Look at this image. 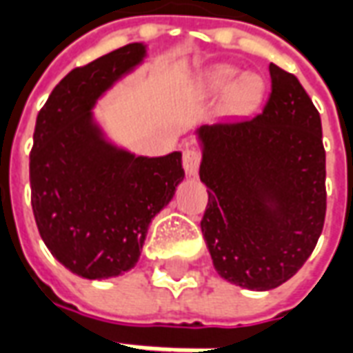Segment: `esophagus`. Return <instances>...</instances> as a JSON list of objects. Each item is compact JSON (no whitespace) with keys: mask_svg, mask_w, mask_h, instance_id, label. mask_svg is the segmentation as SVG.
Wrapping results in <instances>:
<instances>
[{"mask_svg":"<svg viewBox=\"0 0 353 353\" xmlns=\"http://www.w3.org/2000/svg\"><path fill=\"white\" fill-rule=\"evenodd\" d=\"M200 166V153L196 149H185L183 151V168L187 176H196Z\"/></svg>","mask_w":353,"mask_h":353,"instance_id":"esophagus-1","label":"esophagus"}]
</instances>
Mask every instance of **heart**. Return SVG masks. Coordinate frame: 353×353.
<instances>
[{"label":"heart","instance_id":"obj_1","mask_svg":"<svg viewBox=\"0 0 353 353\" xmlns=\"http://www.w3.org/2000/svg\"><path fill=\"white\" fill-rule=\"evenodd\" d=\"M200 92L208 98H219V111L230 119H244L257 111L265 100L266 85L259 75H242L232 65H214L199 77Z\"/></svg>","mask_w":353,"mask_h":353}]
</instances>
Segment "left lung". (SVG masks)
I'll use <instances>...</instances> for the list:
<instances>
[{
	"label": "left lung",
	"mask_w": 353,
	"mask_h": 353,
	"mask_svg": "<svg viewBox=\"0 0 353 353\" xmlns=\"http://www.w3.org/2000/svg\"><path fill=\"white\" fill-rule=\"evenodd\" d=\"M259 115L194 130L208 187L202 234L223 280L268 291L306 263L325 221L321 119L293 73L268 65Z\"/></svg>",
	"instance_id": "1"
}]
</instances>
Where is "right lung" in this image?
I'll return each mask as SVG.
<instances>
[{"label":"right lung","mask_w":353,"mask_h":353,"mask_svg":"<svg viewBox=\"0 0 353 353\" xmlns=\"http://www.w3.org/2000/svg\"><path fill=\"white\" fill-rule=\"evenodd\" d=\"M147 57L130 43L75 68L37 115L30 154L35 223L62 265L87 280L132 270L147 230L183 181L181 151L138 157L117 145L94 105Z\"/></svg>","instance_id":"1"}]
</instances>
